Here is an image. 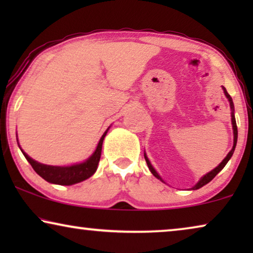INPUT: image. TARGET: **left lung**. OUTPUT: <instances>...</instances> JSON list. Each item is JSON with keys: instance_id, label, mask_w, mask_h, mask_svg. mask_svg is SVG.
Here are the masks:
<instances>
[{"instance_id": "obj_1", "label": "left lung", "mask_w": 253, "mask_h": 253, "mask_svg": "<svg viewBox=\"0 0 253 253\" xmlns=\"http://www.w3.org/2000/svg\"><path fill=\"white\" fill-rule=\"evenodd\" d=\"M223 92H224V94H226V96L228 98V100H229L230 108H231V110H233V113H231V123H233V129H234V146H233V148H231V151L229 152V153H228L227 157L223 159V161L221 162V164H220L219 166H217V167H216L215 169H213L212 171H210L209 174H206L205 176H204V177L200 178V181H199L198 183H197V184H196L195 186H193L192 190H197V189L202 188V186H204L205 184H207V183H209V182L212 181V179L217 175V172H220L221 170H222L224 166L227 165V162L229 161V159H230L231 157H233L234 151H235V147H236V143H237V126H236V120H235V115H234V103H233V99H231V96L229 95V93L227 92V89L224 88V87H223ZM144 157H145V160H146V164H147V166H148V168H150V170H151L152 174H153L157 178H160V176L158 175V172L154 170L153 167H152V165L150 164V161H148V159H147L146 155L144 154ZM160 179H161V178H160Z\"/></svg>"}]
</instances>
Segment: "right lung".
<instances>
[{
    "label": "right lung",
    "mask_w": 253,
    "mask_h": 253,
    "mask_svg": "<svg viewBox=\"0 0 253 253\" xmlns=\"http://www.w3.org/2000/svg\"><path fill=\"white\" fill-rule=\"evenodd\" d=\"M107 131L102 134L101 139H100L98 146H96V150L92 154L91 158L87 159L85 162H83V164L69 166V167H54V166L39 164V162L31 159L26 153H24L23 151L22 152L24 157L26 158V160L32 166L34 171L38 175H40L43 179H46L47 182L60 185H72L76 184V183L85 181V179L91 177L95 172L100 161V157H101L102 143Z\"/></svg>",
    "instance_id": "obj_1"
}]
</instances>
